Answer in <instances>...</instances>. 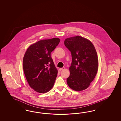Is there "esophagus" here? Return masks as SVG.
Listing matches in <instances>:
<instances>
[{
  "label": "esophagus",
  "instance_id": "obj_1",
  "mask_svg": "<svg viewBox=\"0 0 121 121\" xmlns=\"http://www.w3.org/2000/svg\"><path fill=\"white\" fill-rule=\"evenodd\" d=\"M65 69V67H62V68H60L59 69V70H64Z\"/></svg>",
  "mask_w": 121,
  "mask_h": 121
}]
</instances>
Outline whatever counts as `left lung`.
I'll return each mask as SVG.
<instances>
[{
    "instance_id": "left-lung-1",
    "label": "left lung",
    "mask_w": 121,
    "mask_h": 121,
    "mask_svg": "<svg viewBox=\"0 0 121 121\" xmlns=\"http://www.w3.org/2000/svg\"><path fill=\"white\" fill-rule=\"evenodd\" d=\"M64 44L70 51L72 60L67 85L76 91L84 90L94 79L98 70L95 48L91 41L80 36L66 39Z\"/></svg>"
}]
</instances>
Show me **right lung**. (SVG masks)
Here are the masks:
<instances>
[{
    "mask_svg": "<svg viewBox=\"0 0 121 121\" xmlns=\"http://www.w3.org/2000/svg\"><path fill=\"white\" fill-rule=\"evenodd\" d=\"M60 41L58 38L39 41L30 45L24 55L22 64L26 79L38 93H47L54 86L58 70L51 53Z\"/></svg>",
    "mask_w": 121,
    "mask_h": 121,
    "instance_id": "1",
    "label": "right lung"
}]
</instances>
